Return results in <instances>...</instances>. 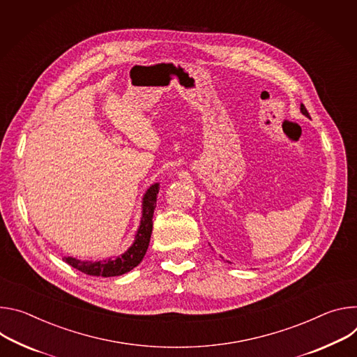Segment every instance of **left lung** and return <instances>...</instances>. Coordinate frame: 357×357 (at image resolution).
<instances>
[{"label": "left lung", "mask_w": 357, "mask_h": 357, "mask_svg": "<svg viewBox=\"0 0 357 357\" xmlns=\"http://www.w3.org/2000/svg\"><path fill=\"white\" fill-rule=\"evenodd\" d=\"M301 112H302V114H305L306 117H309V113H307V110H306V107H305L303 105H301Z\"/></svg>", "instance_id": "left-lung-1"}]
</instances>
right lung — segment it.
I'll list each match as a JSON object with an SVG mask.
<instances>
[{
  "label": "right lung",
  "instance_id": "obj_1",
  "mask_svg": "<svg viewBox=\"0 0 357 357\" xmlns=\"http://www.w3.org/2000/svg\"><path fill=\"white\" fill-rule=\"evenodd\" d=\"M158 190H160V184L154 183L144 192L143 202H142L140 225L135 234L133 244L123 254L117 257H110L103 261H82L73 257H63L62 259L66 264H69L72 268L81 271L86 275L105 276V278H109V276H119L132 271L135 266H137L142 262L149 248L151 229H153V214L155 208Z\"/></svg>",
  "mask_w": 357,
  "mask_h": 357
}]
</instances>
